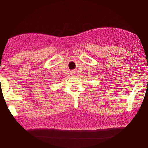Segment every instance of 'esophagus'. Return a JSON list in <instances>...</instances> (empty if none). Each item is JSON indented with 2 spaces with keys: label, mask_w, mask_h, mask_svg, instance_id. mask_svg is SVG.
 I'll return each mask as SVG.
<instances>
[{
  "label": "esophagus",
  "mask_w": 148,
  "mask_h": 148,
  "mask_svg": "<svg viewBox=\"0 0 148 148\" xmlns=\"http://www.w3.org/2000/svg\"><path fill=\"white\" fill-rule=\"evenodd\" d=\"M72 74H73V75H74L75 73H72Z\"/></svg>",
  "instance_id": "obj_1"
}]
</instances>
